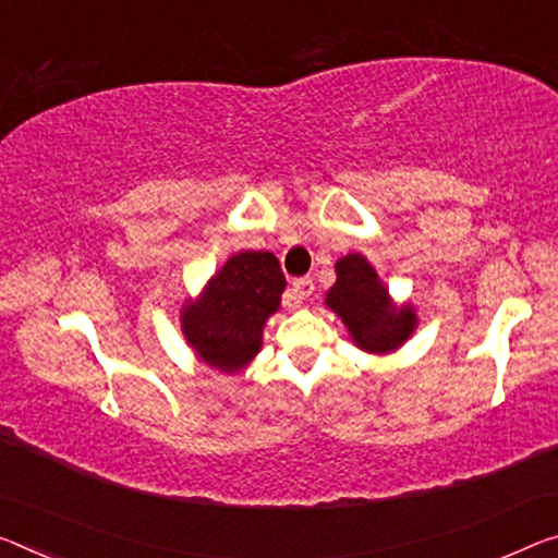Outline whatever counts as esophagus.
Wrapping results in <instances>:
<instances>
[{
	"instance_id": "obj_1",
	"label": "esophagus",
	"mask_w": 558,
	"mask_h": 558,
	"mask_svg": "<svg viewBox=\"0 0 558 558\" xmlns=\"http://www.w3.org/2000/svg\"><path fill=\"white\" fill-rule=\"evenodd\" d=\"M312 291H314V279L302 277V279L291 281V294H294L296 302H302V299L312 296Z\"/></svg>"
}]
</instances>
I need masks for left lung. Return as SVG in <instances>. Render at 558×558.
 Wrapping results in <instances>:
<instances>
[{
    "label": "left lung",
    "instance_id": "8db88e82",
    "mask_svg": "<svg viewBox=\"0 0 558 558\" xmlns=\"http://www.w3.org/2000/svg\"><path fill=\"white\" fill-rule=\"evenodd\" d=\"M327 304L366 351L397 349L414 329V312L409 306H391L389 291L362 254H349L337 262V284L327 294Z\"/></svg>",
    "mask_w": 558,
    "mask_h": 558
}]
</instances>
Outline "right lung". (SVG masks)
I'll return each mask as SVG.
<instances>
[{
	"label": "right lung",
	"mask_w": 558,
	"mask_h": 558,
	"mask_svg": "<svg viewBox=\"0 0 558 558\" xmlns=\"http://www.w3.org/2000/svg\"><path fill=\"white\" fill-rule=\"evenodd\" d=\"M287 287L277 256L234 254L209 281L199 304L184 312V333L196 354L214 368L236 372L259 351L262 329L277 312Z\"/></svg>",
	"instance_id": "add662e5"
}]
</instances>
